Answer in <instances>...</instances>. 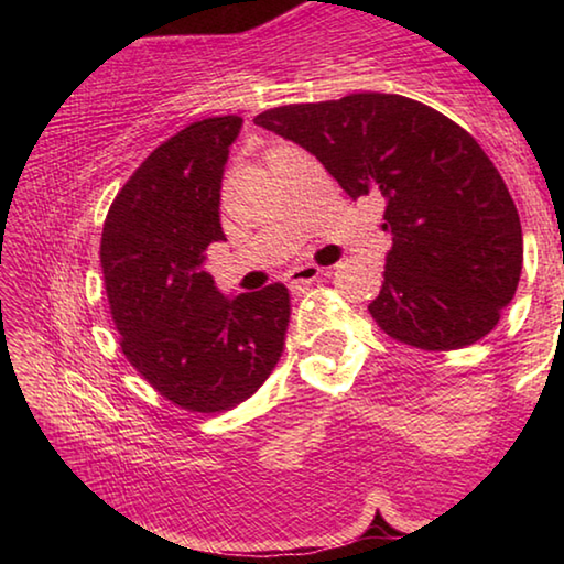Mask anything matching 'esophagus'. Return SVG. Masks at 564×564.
<instances>
[{
  "label": "esophagus",
  "mask_w": 564,
  "mask_h": 564,
  "mask_svg": "<svg viewBox=\"0 0 564 564\" xmlns=\"http://www.w3.org/2000/svg\"><path fill=\"white\" fill-rule=\"evenodd\" d=\"M323 275L318 265H295L289 273H285V283H289L291 291H305L311 283H316Z\"/></svg>",
  "instance_id": "esophagus-1"
}]
</instances>
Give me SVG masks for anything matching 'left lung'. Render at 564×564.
<instances>
[{"mask_svg":"<svg viewBox=\"0 0 564 564\" xmlns=\"http://www.w3.org/2000/svg\"><path fill=\"white\" fill-rule=\"evenodd\" d=\"M311 151L350 198L383 204V289L368 305L390 338L423 350L473 346L518 291V208L480 144L425 104L350 94L253 119Z\"/></svg>","mask_w":564,"mask_h":564,"instance_id":"8db88e82","label":"left lung"}]
</instances>
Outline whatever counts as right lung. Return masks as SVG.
Instances as JSON below:
<instances>
[{
	"label": "right lung",
	"mask_w": 564,
	"mask_h": 564,
	"mask_svg": "<svg viewBox=\"0 0 564 564\" xmlns=\"http://www.w3.org/2000/svg\"><path fill=\"white\" fill-rule=\"evenodd\" d=\"M241 117L181 129L141 164L109 208L101 269L121 350L161 395L224 413L259 390L283 356L291 295L283 283L224 295L204 269L226 241L221 181Z\"/></svg>",
	"instance_id": "1"
}]
</instances>
